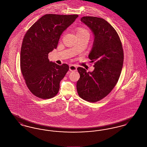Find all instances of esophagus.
Segmentation results:
<instances>
[{"instance_id": "34e87169", "label": "esophagus", "mask_w": 147, "mask_h": 147, "mask_svg": "<svg viewBox=\"0 0 147 147\" xmlns=\"http://www.w3.org/2000/svg\"><path fill=\"white\" fill-rule=\"evenodd\" d=\"M69 70L71 71H76L77 70V67L74 65H70L69 66Z\"/></svg>"}]
</instances>
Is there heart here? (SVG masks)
<instances>
[{
    "mask_svg": "<svg viewBox=\"0 0 147 147\" xmlns=\"http://www.w3.org/2000/svg\"><path fill=\"white\" fill-rule=\"evenodd\" d=\"M87 34L89 35V32L83 28H79L77 31V34Z\"/></svg>",
    "mask_w": 147,
    "mask_h": 147,
    "instance_id": "obj_1",
    "label": "heart"
}]
</instances>
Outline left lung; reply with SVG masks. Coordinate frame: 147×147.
<instances>
[{"label": "left lung", "instance_id": "obj_1", "mask_svg": "<svg viewBox=\"0 0 147 147\" xmlns=\"http://www.w3.org/2000/svg\"><path fill=\"white\" fill-rule=\"evenodd\" d=\"M81 21L94 35L88 57L91 62H95V68L92 72H86L82 67L77 68L80 74L77 92L84 100L95 102L106 97L117 84L123 66V51L116 31L104 19L84 16Z\"/></svg>", "mask_w": 147, "mask_h": 147}]
</instances>
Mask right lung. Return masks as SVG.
Returning <instances> with one entry per match:
<instances>
[{
    "label": "right lung",
    "mask_w": 147,
    "mask_h": 147,
    "mask_svg": "<svg viewBox=\"0 0 147 147\" xmlns=\"http://www.w3.org/2000/svg\"><path fill=\"white\" fill-rule=\"evenodd\" d=\"M78 17L76 14L45 15L28 29L23 38L21 73L29 90L37 98H51L59 91L60 82L69 66L49 62V53L57 49L61 35Z\"/></svg>",
    "instance_id": "obj_1"
}]
</instances>
